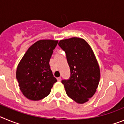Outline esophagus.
<instances>
[{"label":"esophagus","instance_id":"34e87169","mask_svg":"<svg viewBox=\"0 0 124 124\" xmlns=\"http://www.w3.org/2000/svg\"><path fill=\"white\" fill-rule=\"evenodd\" d=\"M61 77H58V78H57V80H58V81H61Z\"/></svg>","mask_w":124,"mask_h":124}]
</instances>
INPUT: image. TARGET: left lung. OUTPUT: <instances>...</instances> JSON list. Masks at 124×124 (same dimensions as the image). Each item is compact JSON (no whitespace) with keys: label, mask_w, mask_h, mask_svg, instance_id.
Returning a JSON list of instances; mask_svg holds the SVG:
<instances>
[{"label":"left lung","mask_w":124,"mask_h":124,"mask_svg":"<svg viewBox=\"0 0 124 124\" xmlns=\"http://www.w3.org/2000/svg\"><path fill=\"white\" fill-rule=\"evenodd\" d=\"M70 68L68 79L61 81L66 94L79 104L93 97L100 80V70L90 46L82 38L73 37L60 40Z\"/></svg>","instance_id":"8db88e82"}]
</instances>
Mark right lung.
Listing matches in <instances>:
<instances>
[{"mask_svg":"<svg viewBox=\"0 0 124 124\" xmlns=\"http://www.w3.org/2000/svg\"><path fill=\"white\" fill-rule=\"evenodd\" d=\"M58 41L39 40L30 47L18 65L16 77L22 93L28 99L46 97L57 81L50 69V60Z\"/></svg>","mask_w":124,"mask_h":124,"instance_id":"add662e5","label":"right lung"}]
</instances>
